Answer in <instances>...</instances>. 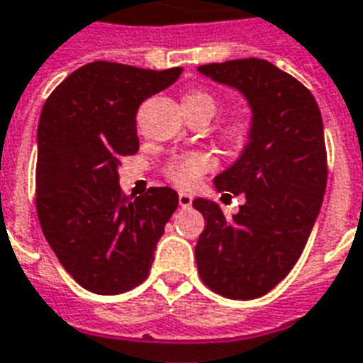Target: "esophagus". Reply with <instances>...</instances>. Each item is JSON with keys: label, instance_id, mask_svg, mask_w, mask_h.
<instances>
[{"label": "esophagus", "instance_id": "34e87169", "mask_svg": "<svg viewBox=\"0 0 363 363\" xmlns=\"http://www.w3.org/2000/svg\"><path fill=\"white\" fill-rule=\"evenodd\" d=\"M192 200H194L192 194H186V192H181V194H179V206H181V208H190V206H192Z\"/></svg>", "mask_w": 363, "mask_h": 363}]
</instances>
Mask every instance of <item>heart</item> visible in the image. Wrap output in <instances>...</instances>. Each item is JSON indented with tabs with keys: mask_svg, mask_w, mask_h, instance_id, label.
<instances>
[{
	"mask_svg": "<svg viewBox=\"0 0 363 363\" xmlns=\"http://www.w3.org/2000/svg\"><path fill=\"white\" fill-rule=\"evenodd\" d=\"M182 106L203 107L206 111H209V115H213L217 101L206 90H194V92H189L182 98ZM248 130L250 123L246 117H235L227 125V136L235 142L244 140ZM213 165H216V161H213L211 155L202 154V152H194V154L174 157L167 165V169H165V177L173 182L174 186H179V189H192L194 184H198V181L202 179L203 174L213 169Z\"/></svg>",
	"mask_w": 363,
	"mask_h": 363,
	"instance_id": "1",
	"label": "heart"
}]
</instances>
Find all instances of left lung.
Returning a JSON list of instances; mask_svg holds the SVG:
<instances>
[{
  "instance_id": "obj_1",
  "label": "left lung",
  "mask_w": 363,
  "mask_h": 363,
  "mask_svg": "<svg viewBox=\"0 0 363 363\" xmlns=\"http://www.w3.org/2000/svg\"><path fill=\"white\" fill-rule=\"evenodd\" d=\"M198 71L244 94L252 107L250 142L216 177L225 196H246L225 217L216 202L196 198L206 219L196 244L203 284L233 300L267 294L302 254L327 186V150L318 101L302 82L265 59H233Z\"/></svg>"
}]
</instances>
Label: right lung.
Returning <instances> with one entry per match:
<instances>
[{"mask_svg":"<svg viewBox=\"0 0 363 363\" xmlns=\"http://www.w3.org/2000/svg\"><path fill=\"white\" fill-rule=\"evenodd\" d=\"M182 69L94 61L45 99L38 123L36 211L48 244L86 291L111 296L144 283L179 206L173 189L123 194L117 169L138 152L136 111Z\"/></svg>","mask_w":363,"mask_h":363,"instance_id":"obj_1","label":"right lung"}]
</instances>
